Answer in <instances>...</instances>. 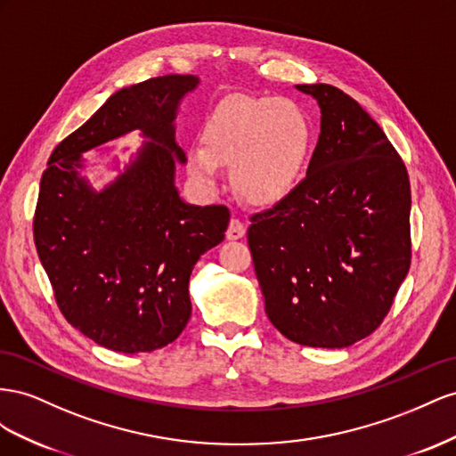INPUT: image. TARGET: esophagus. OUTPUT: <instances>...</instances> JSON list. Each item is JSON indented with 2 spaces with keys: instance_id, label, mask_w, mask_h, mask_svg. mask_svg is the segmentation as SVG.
Returning <instances> with one entry per match:
<instances>
[{
  "instance_id": "34e87169",
  "label": "esophagus",
  "mask_w": 456,
  "mask_h": 456,
  "mask_svg": "<svg viewBox=\"0 0 456 456\" xmlns=\"http://www.w3.org/2000/svg\"><path fill=\"white\" fill-rule=\"evenodd\" d=\"M246 235V225L242 224L240 219H231L229 221V227H227V239L229 240H239Z\"/></svg>"
}]
</instances>
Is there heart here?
I'll use <instances>...</instances> for the list:
<instances>
[{
    "label": "heart",
    "instance_id": "heart-1",
    "mask_svg": "<svg viewBox=\"0 0 456 456\" xmlns=\"http://www.w3.org/2000/svg\"><path fill=\"white\" fill-rule=\"evenodd\" d=\"M202 147L187 151V172L208 191L221 179L219 164H232V179L256 204L282 200L300 183L311 151V122L284 97H231L200 129Z\"/></svg>",
    "mask_w": 456,
    "mask_h": 456
}]
</instances>
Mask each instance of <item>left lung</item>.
I'll return each instance as SVG.
<instances>
[{"label": "left lung", "mask_w": 456, "mask_h": 456, "mask_svg": "<svg viewBox=\"0 0 456 456\" xmlns=\"http://www.w3.org/2000/svg\"><path fill=\"white\" fill-rule=\"evenodd\" d=\"M321 135L300 185L250 217L248 246L265 314L289 340L347 347L380 327L411 265L407 167L382 127L329 84Z\"/></svg>", "instance_id": "1"}]
</instances>
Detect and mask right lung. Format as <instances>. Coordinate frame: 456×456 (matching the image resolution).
I'll return each instance as SVG.
<instances>
[{
    "mask_svg": "<svg viewBox=\"0 0 456 456\" xmlns=\"http://www.w3.org/2000/svg\"><path fill=\"white\" fill-rule=\"evenodd\" d=\"M199 76L167 74L116 91L61 141L42 175L34 242L55 300L74 329L120 354L172 344L191 317L189 279L225 239V206L179 197L175 142L181 101ZM139 131L142 149L101 191L81 175L84 151Z\"/></svg>",
    "mask_w": 456,
    "mask_h": 456,
    "instance_id": "add662e5",
    "label": "right lung"
}]
</instances>
